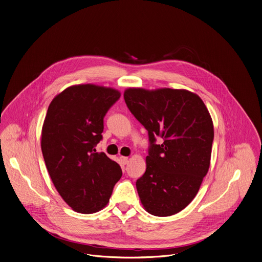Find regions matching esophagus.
I'll return each instance as SVG.
<instances>
[{
  "instance_id": "esophagus-1",
  "label": "esophagus",
  "mask_w": 262,
  "mask_h": 262,
  "mask_svg": "<svg viewBox=\"0 0 262 262\" xmlns=\"http://www.w3.org/2000/svg\"><path fill=\"white\" fill-rule=\"evenodd\" d=\"M120 160H121V162H122L123 164H126V163L128 162V157H126V156H120Z\"/></svg>"
}]
</instances>
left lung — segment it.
Returning a JSON list of instances; mask_svg holds the SVG:
<instances>
[{
	"label": "left lung",
	"mask_w": 262,
	"mask_h": 262,
	"mask_svg": "<svg viewBox=\"0 0 262 262\" xmlns=\"http://www.w3.org/2000/svg\"><path fill=\"white\" fill-rule=\"evenodd\" d=\"M124 101L148 130L146 171L136 186L145 210L166 217L186 208L210 167L214 127L202 99L185 90L127 89ZM163 139L156 144V138Z\"/></svg>",
	"instance_id": "8db88e82"
}]
</instances>
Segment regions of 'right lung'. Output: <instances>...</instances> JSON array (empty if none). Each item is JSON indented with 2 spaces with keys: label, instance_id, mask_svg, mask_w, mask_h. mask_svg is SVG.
<instances>
[{
  "label": "right lung",
  "instance_id": "add662e5",
  "mask_svg": "<svg viewBox=\"0 0 262 262\" xmlns=\"http://www.w3.org/2000/svg\"><path fill=\"white\" fill-rule=\"evenodd\" d=\"M119 98L110 87L79 84L58 94L48 107L43 157L54 187L75 212L93 214L105 208L122 176L117 162L96 150L104 117Z\"/></svg>",
  "mask_w": 262,
  "mask_h": 262
}]
</instances>
